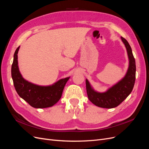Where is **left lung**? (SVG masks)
<instances>
[{
  "instance_id": "8db88e82",
  "label": "left lung",
  "mask_w": 149,
  "mask_h": 149,
  "mask_svg": "<svg viewBox=\"0 0 149 149\" xmlns=\"http://www.w3.org/2000/svg\"><path fill=\"white\" fill-rule=\"evenodd\" d=\"M121 39L127 49L129 60L128 70L124 77L104 93L94 91L88 80L86 79L88 99L96 106L107 109L116 107L127 98L133 89L136 81V61L128 42L122 37Z\"/></svg>"
}]
</instances>
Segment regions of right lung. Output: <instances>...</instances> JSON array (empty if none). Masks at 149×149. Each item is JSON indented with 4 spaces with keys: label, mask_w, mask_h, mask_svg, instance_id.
Instances as JSON below:
<instances>
[{
    "label": "right lung",
    "mask_w": 149,
    "mask_h": 149,
    "mask_svg": "<svg viewBox=\"0 0 149 149\" xmlns=\"http://www.w3.org/2000/svg\"><path fill=\"white\" fill-rule=\"evenodd\" d=\"M18 47L13 55L12 65V78L13 85L19 96L35 108L53 106L60 100L63 91L70 77L61 79L52 86H42L30 83L21 75L18 66Z\"/></svg>",
    "instance_id": "right-lung-1"
}]
</instances>
